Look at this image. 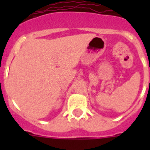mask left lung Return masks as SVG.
Returning a JSON list of instances; mask_svg holds the SVG:
<instances>
[{
	"instance_id": "left-lung-1",
	"label": "left lung",
	"mask_w": 150,
	"mask_h": 150,
	"mask_svg": "<svg viewBox=\"0 0 150 150\" xmlns=\"http://www.w3.org/2000/svg\"><path fill=\"white\" fill-rule=\"evenodd\" d=\"M149 70H150V67H149Z\"/></svg>"
}]
</instances>
